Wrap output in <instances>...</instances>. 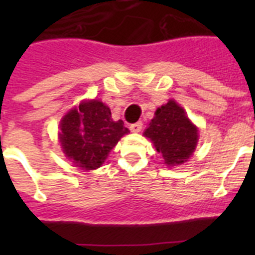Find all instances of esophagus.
<instances>
[{"label": "esophagus", "instance_id": "esophagus-1", "mask_svg": "<svg viewBox=\"0 0 255 255\" xmlns=\"http://www.w3.org/2000/svg\"><path fill=\"white\" fill-rule=\"evenodd\" d=\"M141 128H143V124L139 121V123H135V124H131L130 125V131L131 132H139L141 130Z\"/></svg>", "mask_w": 255, "mask_h": 255}]
</instances>
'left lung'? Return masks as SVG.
Masks as SVG:
<instances>
[{"label":"left lung","instance_id":"obj_1","mask_svg":"<svg viewBox=\"0 0 255 255\" xmlns=\"http://www.w3.org/2000/svg\"><path fill=\"white\" fill-rule=\"evenodd\" d=\"M143 135L152 140L168 167L188 161L198 143V128L189 120L184 108L173 100L157 108Z\"/></svg>","mask_w":255,"mask_h":255}]
</instances>
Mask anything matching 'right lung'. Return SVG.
<instances>
[{"instance_id": "1", "label": "right lung", "mask_w": 255, "mask_h": 255, "mask_svg": "<svg viewBox=\"0 0 255 255\" xmlns=\"http://www.w3.org/2000/svg\"><path fill=\"white\" fill-rule=\"evenodd\" d=\"M129 129L123 120L114 121L111 110L100 100L83 101L60 123L61 148L76 167L89 171L101 167Z\"/></svg>"}]
</instances>
